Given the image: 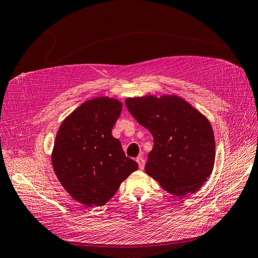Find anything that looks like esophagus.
I'll return each mask as SVG.
<instances>
[{"label": "esophagus", "instance_id": "1", "mask_svg": "<svg viewBox=\"0 0 258 258\" xmlns=\"http://www.w3.org/2000/svg\"><path fill=\"white\" fill-rule=\"evenodd\" d=\"M136 161H137V164H139V167H140V169L141 170H143L144 169V166H145V160H144V158L143 157H137L136 158Z\"/></svg>", "mask_w": 258, "mask_h": 258}]
</instances>
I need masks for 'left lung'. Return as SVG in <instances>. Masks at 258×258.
Here are the masks:
<instances>
[{"label": "left lung", "instance_id": "left-lung-1", "mask_svg": "<svg viewBox=\"0 0 258 258\" xmlns=\"http://www.w3.org/2000/svg\"><path fill=\"white\" fill-rule=\"evenodd\" d=\"M125 104L153 135L154 147L145 172L170 195L183 198L196 194L214 166L215 141L210 121L175 94L127 98Z\"/></svg>", "mask_w": 258, "mask_h": 258}]
</instances>
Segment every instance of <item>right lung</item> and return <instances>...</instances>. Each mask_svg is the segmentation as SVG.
<instances>
[{"label": "right lung", "mask_w": 258, "mask_h": 258, "mask_svg": "<svg viewBox=\"0 0 258 258\" xmlns=\"http://www.w3.org/2000/svg\"><path fill=\"white\" fill-rule=\"evenodd\" d=\"M121 112L117 99L88 100L63 119L57 132L51 153L53 171L64 190L87 207L105 205L139 168L112 135Z\"/></svg>", "instance_id": "add662e5"}]
</instances>
